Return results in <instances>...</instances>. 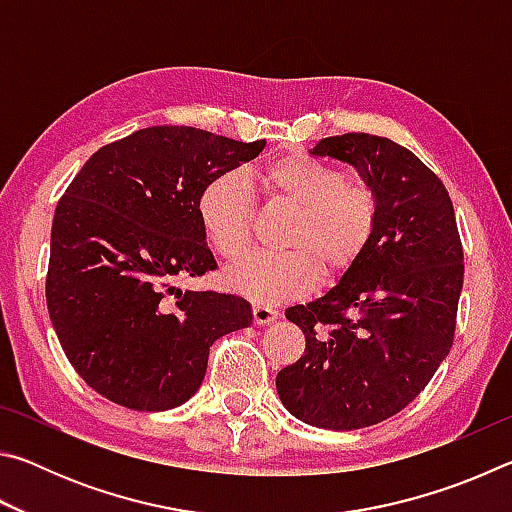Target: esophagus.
<instances>
[{
  "instance_id": "1",
  "label": "esophagus",
  "mask_w": 512,
  "mask_h": 512,
  "mask_svg": "<svg viewBox=\"0 0 512 512\" xmlns=\"http://www.w3.org/2000/svg\"><path fill=\"white\" fill-rule=\"evenodd\" d=\"M277 318V309L268 305H253V320L257 325H268Z\"/></svg>"
}]
</instances>
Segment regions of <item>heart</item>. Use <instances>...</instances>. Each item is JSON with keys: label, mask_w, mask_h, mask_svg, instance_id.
<instances>
[{"label": "heart", "mask_w": 512, "mask_h": 512, "mask_svg": "<svg viewBox=\"0 0 512 512\" xmlns=\"http://www.w3.org/2000/svg\"><path fill=\"white\" fill-rule=\"evenodd\" d=\"M259 180L275 201L296 207L282 246L284 253H255L225 268L232 291L255 302L305 296L318 273L343 275L359 262L375 237L379 203L370 185L345 180L341 169L305 153H289L266 164ZM210 246L225 259L246 253L253 232L255 201L241 171H223L207 183L196 203Z\"/></svg>", "instance_id": "heart-1"}]
</instances>
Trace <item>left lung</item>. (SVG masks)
<instances>
[{"label":"left lung","instance_id":"8db88e82","mask_svg":"<svg viewBox=\"0 0 512 512\" xmlns=\"http://www.w3.org/2000/svg\"><path fill=\"white\" fill-rule=\"evenodd\" d=\"M311 153L352 164L375 189L379 216L366 253L341 282L284 311L307 345L275 386L298 420L352 431L409 406L452 350L463 246L443 180L409 149L345 133Z\"/></svg>","mask_w":512,"mask_h":512}]
</instances>
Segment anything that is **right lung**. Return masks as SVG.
Listing matches in <instances>:
<instances>
[{
	"label": "right lung",
	"instance_id": "right-lung-1",
	"mask_svg": "<svg viewBox=\"0 0 512 512\" xmlns=\"http://www.w3.org/2000/svg\"><path fill=\"white\" fill-rule=\"evenodd\" d=\"M192 126H151L101 146L60 196L47 309L74 370L110 402L167 411L192 397L216 339L253 323L232 293L180 291L214 271L198 221L201 189L257 158Z\"/></svg>",
	"mask_w": 512,
	"mask_h": 512
}]
</instances>
